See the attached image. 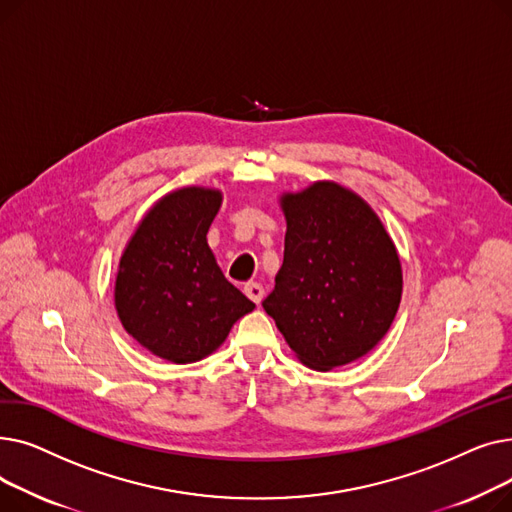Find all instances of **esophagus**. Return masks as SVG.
I'll use <instances>...</instances> for the list:
<instances>
[{
	"label": "esophagus",
	"mask_w": 512,
	"mask_h": 512,
	"mask_svg": "<svg viewBox=\"0 0 512 512\" xmlns=\"http://www.w3.org/2000/svg\"><path fill=\"white\" fill-rule=\"evenodd\" d=\"M245 294L247 297L253 301V303H261L263 301V294H265V290H263V286L259 284V282H247L245 284Z\"/></svg>",
	"instance_id": "obj_1"
}]
</instances>
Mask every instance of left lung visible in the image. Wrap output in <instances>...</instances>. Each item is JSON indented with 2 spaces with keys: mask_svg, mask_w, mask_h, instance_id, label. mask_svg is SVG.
Listing matches in <instances>:
<instances>
[{
  "mask_svg": "<svg viewBox=\"0 0 512 512\" xmlns=\"http://www.w3.org/2000/svg\"><path fill=\"white\" fill-rule=\"evenodd\" d=\"M282 209L284 263L261 305L305 365L330 371L367 355L390 330L400 261L378 215L334 182L286 195Z\"/></svg>",
  "mask_w": 512,
  "mask_h": 512,
  "instance_id": "8db88e82",
  "label": "left lung"
}]
</instances>
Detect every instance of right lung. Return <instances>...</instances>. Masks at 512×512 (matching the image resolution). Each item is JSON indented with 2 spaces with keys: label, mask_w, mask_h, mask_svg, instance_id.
Segmentation results:
<instances>
[{
  "label": "right lung",
  "mask_w": 512,
  "mask_h": 512,
  "mask_svg": "<svg viewBox=\"0 0 512 512\" xmlns=\"http://www.w3.org/2000/svg\"><path fill=\"white\" fill-rule=\"evenodd\" d=\"M222 195L182 188L161 199L120 259L116 309L126 332L153 355L193 363L218 348L255 303L234 288L207 247Z\"/></svg>",
  "instance_id": "1"
}]
</instances>
